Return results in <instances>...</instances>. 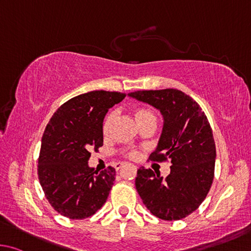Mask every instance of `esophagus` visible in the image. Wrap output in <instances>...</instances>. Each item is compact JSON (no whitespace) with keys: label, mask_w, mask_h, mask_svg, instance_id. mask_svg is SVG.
I'll list each match as a JSON object with an SVG mask.
<instances>
[{"label":"esophagus","mask_w":251,"mask_h":251,"mask_svg":"<svg viewBox=\"0 0 251 251\" xmlns=\"http://www.w3.org/2000/svg\"><path fill=\"white\" fill-rule=\"evenodd\" d=\"M123 165H125V163H122V162H119V163L116 164V169L117 170H120Z\"/></svg>","instance_id":"1"}]
</instances>
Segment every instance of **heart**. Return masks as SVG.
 Returning a JSON list of instances; mask_svg holds the SVG:
<instances>
[{"instance_id": "heart-1", "label": "heart", "mask_w": 251, "mask_h": 251, "mask_svg": "<svg viewBox=\"0 0 251 251\" xmlns=\"http://www.w3.org/2000/svg\"><path fill=\"white\" fill-rule=\"evenodd\" d=\"M133 116L139 126L143 125L144 122L150 120V119H155V116L153 114V112L150 111V110H148L146 108H141V107L133 109ZM116 117H117L116 111H111L109 112L107 114V117L104 118L103 123H102V133L104 135H107L110 132V129H111L112 123L114 122V120H116ZM122 154L126 157H129V159H135V157L138 156V151L133 150V149H130V150L122 151Z\"/></svg>"}]
</instances>
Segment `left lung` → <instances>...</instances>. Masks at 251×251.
<instances>
[{"label": "left lung", "mask_w": 251, "mask_h": 251, "mask_svg": "<svg viewBox=\"0 0 251 251\" xmlns=\"http://www.w3.org/2000/svg\"><path fill=\"white\" fill-rule=\"evenodd\" d=\"M130 97L159 109L164 126L152 162H171V173L140 168L135 187L147 208L163 221H179L200 207L213 184L216 147L200 104L177 89L139 90Z\"/></svg>", "instance_id": "left-lung-1"}]
</instances>
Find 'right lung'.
<instances>
[{
    "mask_svg": "<svg viewBox=\"0 0 251 251\" xmlns=\"http://www.w3.org/2000/svg\"><path fill=\"white\" fill-rule=\"evenodd\" d=\"M126 95L95 90L66 101L46 126L37 174L44 194L57 213L69 219L90 217L102 207L111 191L116 170L88 166L91 151L103 146L105 113Z\"/></svg>",
    "mask_w": 251,
    "mask_h": 251,
    "instance_id": "obj_1",
    "label": "right lung"
}]
</instances>
